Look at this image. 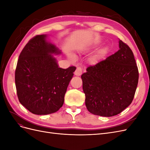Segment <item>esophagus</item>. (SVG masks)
Here are the masks:
<instances>
[{
	"instance_id": "esophagus-1",
	"label": "esophagus",
	"mask_w": 150,
	"mask_h": 150,
	"mask_svg": "<svg viewBox=\"0 0 150 150\" xmlns=\"http://www.w3.org/2000/svg\"><path fill=\"white\" fill-rule=\"evenodd\" d=\"M82 73H83L82 69H81V68L79 67H77L76 71H75V72H74V74H75L76 76H81V74H82Z\"/></svg>"
}]
</instances>
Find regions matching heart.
<instances>
[{"mask_svg":"<svg viewBox=\"0 0 150 150\" xmlns=\"http://www.w3.org/2000/svg\"><path fill=\"white\" fill-rule=\"evenodd\" d=\"M102 43L101 40H97V41L94 42L93 45L92 47L93 48L97 47L99 44H100ZM109 51V47L108 46H104L100 49H99L98 51L96 52V53L94 54V55L91 58V61L94 63V64H96V63L99 62V61H101L106 56V54H108ZM68 57H69V59L72 61H74L76 59V56L74 54L69 53L68 54Z\"/></svg>","mask_w":150,"mask_h":150,"instance_id":"obj_1","label":"heart"}]
</instances>
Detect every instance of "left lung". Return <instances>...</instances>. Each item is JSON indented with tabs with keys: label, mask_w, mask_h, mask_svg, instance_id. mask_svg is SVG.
Returning a JSON list of instances; mask_svg holds the SVG:
<instances>
[{
	"label": "left lung",
	"mask_w": 150,
	"mask_h": 150,
	"mask_svg": "<svg viewBox=\"0 0 150 150\" xmlns=\"http://www.w3.org/2000/svg\"><path fill=\"white\" fill-rule=\"evenodd\" d=\"M119 48L81 75L86 106L93 115H117L133 99L138 83V67L132 51L120 39Z\"/></svg>",
	"instance_id": "left-lung-1"
}]
</instances>
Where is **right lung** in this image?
<instances>
[{"instance_id": "obj_1", "label": "right lung", "mask_w": 150, "mask_h": 150, "mask_svg": "<svg viewBox=\"0 0 150 150\" xmlns=\"http://www.w3.org/2000/svg\"><path fill=\"white\" fill-rule=\"evenodd\" d=\"M47 34L36 35L22 49L15 72L17 94L22 106L34 115H46L62 106L64 95L76 68L59 67L53 55L61 50L47 40Z\"/></svg>"}]
</instances>
